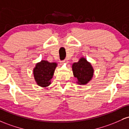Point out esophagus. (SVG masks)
<instances>
[{
  "instance_id": "34e87169",
  "label": "esophagus",
  "mask_w": 129,
  "mask_h": 129,
  "mask_svg": "<svg viewBox=\"0 0 129 129\" xmlns=\"http://www.w3.org/2000/svg\"><path fill=\"white\" fill-rule=\"evenodd\" d=\"M68 62V59H65L64 60H62V61H61V63H67Z\"/></svg>"
}]
</instances>
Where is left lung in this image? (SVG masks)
I'll return each instance as SVG.
<instances>
[{"label":"left lung","mask_w":129,"mask_h":129,"mask_svg":"<svg viewBox=\"0 0 129 129\" xmlns=\"http://www.w3.org/2000/svg\"><path fill=\"white\" fill-rule=\"evenodd\" d=\"M72 68L73 76L76 78V83L79 85H86L92 79L94 69L84 57H80L77 62H74Z\"/></svg>","instance_id":"left-lung-1"}]
</instances>
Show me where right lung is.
<instances>
[{
    "label": "right lung",
    "mask_w": 129,
    "mask_h": 129,
    "mask_svg": "<svg viewBox=\"0 0 129 129\" xmlns=\"http://www.w3.org/2000/svg\"><path fill=\"white\" fill-rule=\"evenodd\" d=\"M57 66L56 62H49L45 60L36 63L33 71L36 84L41 87L49 86Z\"/></svg>",
    "instance_id": "obj_1"
}]
</instances>
